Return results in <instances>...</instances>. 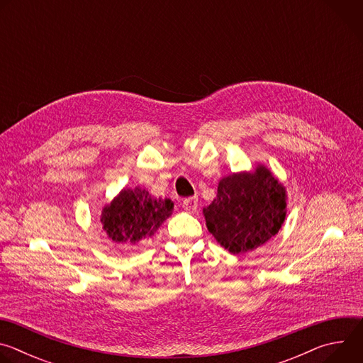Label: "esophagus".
Instances as JSON below:
<instances>
[{"label":"esophagus","mask_w":363,"mask_h":363,"mask_svg":"<svg viewBox=\"0 0 363 363\" xmlns=\"http://www.w3.org/2000/svg\"><path fill=\"white\" fill-rule=\"evenodd\" d=\"M182 206L184 210L188 213H195L198 208V198L196 196H191V198H185L182 201Z\"/></svg>","instance_id":"obj_1"}]
</instances>
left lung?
Instances as JSON below:
<instances>
[{
  "label": "left lung",
  "mask_w": 363,
  "mask_h": 363,
  "mask_svg": "<svg viewBox=\"0 0 363 363\" xmlns=\"http://www.w3.org/2000/svg\"><path fill=\"white\" fill-rule=\"evenodd\" d=\"M286 191L273 174H233L218 184L216 199L203 208L205 224L233 254H244L274 237L286 218Z\"/></svg>",
  "instance_id": "1"
}]
</instances>
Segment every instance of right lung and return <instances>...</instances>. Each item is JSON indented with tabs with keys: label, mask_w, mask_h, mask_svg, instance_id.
Instances as JSON below:
<instances>
[{
	"label": "right lung",
	"mask_w": 363,
	"mask_h": 363,
	"mask_svg": "<svg viewBox=\"0 0 363 363\" xmlns=\"http://www.w3.org/2000/svg\"><path fill=\"white\" fill-rule=\"evenodd\" d=\"M169 198H153L146 189H123L101 211L100 223L113 242L138 244L150 238L172 214Z\"/></svg>",
	"instance_id": "right-lung-1"
}]
</instances>
